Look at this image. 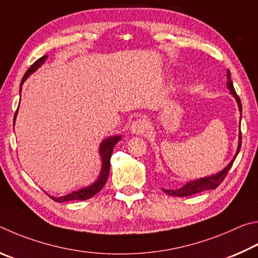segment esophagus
<instances>
[{"mask_svg": "<svg viewBox=\"0 0 258 258\" xmlns=\"http://www.w3.org/2000/svg\"><path fill=\"white\" fill-rule=\"evenodd\" d=\"M147 125H148V122L145 117H139V119L133 122L132 126H130V130H132V133L135 135H141L146 132Z\"/></svg>", "mask_w": 258, "mask_h": 258, "instance_id": "esophagus-1", "label": "esophagus"}]
</instances>
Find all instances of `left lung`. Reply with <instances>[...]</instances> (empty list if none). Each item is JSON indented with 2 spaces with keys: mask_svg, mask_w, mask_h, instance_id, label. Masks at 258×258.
Masks as SVG:
<instances>
[{
  "mask_svg": "<svg viewBox=\"0 0 258 258\" xmlns=\"http://www.w3.org/2000/svg\"><path fill=\"white\" fill-rule=\"evenodd\" d=\"M227 87L230 90V93H231L232 96L234 97V99L237 101L238 104V107H239V112H242V108H241V102H240V98L238 97V95L236 93V90H234L233 87V84L231 81V74H230V71H227ZM240 120H241V116H240ZM238 147H237V152H236V155L233 156V159L231 160V162L225 166L223 170H221L220 172L215 173V174H212L209 175V177H204V178H200V179H196V180H190V181H188L183 184L182 187H180L178 189H163V191L168 194V195L171 196H177V197H187V196H191V195H195V194H198L201 191H204V190H210V189H215L216 187L219 186V184L223 181V179L225 178V175H227L228 171L231 169L232 163L236 160V157L238 155L239 151H240V147H241V132L239 133V136H238Z\"/></svg>",
  "mask_w": 258,
  "mask_h": 258,
  "instance_id": "8db88e82",
  "label": "left lung"
}]
</instances>
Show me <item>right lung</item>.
<instances>
[{"label":"right lung","mask_w":258,"mask_h":258,"mask_svg":"<svg viewBox=\"0 0 258 258\" xmlns=\"http://www.w3.org/2000/svg\"><path fill=\"white\" fill-rule=\"evenodd\" d=\"M47 55H44L40 58H38L37 61H36L33 66H31L27 72L24 76V78L21 80V84H20V93H21V89H22V85H24L25 81L28 79V77L34 74V72L38 69V68L44 64L45 61L47 60ZM18 110H19V106H18ZM18 110L15 114V120L17 117V113ZM15 123V122H13ZM122 139L121 135H114V136H110L102 141L101 145H99V150H98V154L101 156V161H102V166H101V172H99L97 179L95 180V181L89 184L87 187H84V188H80L78 190H74L69 194H67L64 196H60V197H55V196H51L48 195L49 197L52 198L54 202H57V203H64V202H70V201H86L88 200V198H92L94 195H96L98 191L102 190V188L104 187V184L106 183L107 181V177H108V173H110V160H111V155H112V152H113V148H114L115 144Z\"/></svg>","instance_id":"add662e5"}]
</instances>
